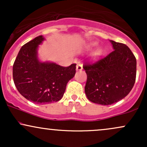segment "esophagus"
Listing matches in <instances>:
<instances>
[{
    "label": "esophagus",
    "mask_w": 147,
    "mask_h": 147,
    "mask_svg": "<svg viewBox=\"0 0 147 147\" xmlns=\"http://www.w3.org/2000/svg\"><path fill=\"white\" fill-rule=\"evenodd\" d=\"M83 69V65L82 63H79L77 65V70H82Z\"/></svg>",
    "instance_id": "obj_1"
}]
</instances>
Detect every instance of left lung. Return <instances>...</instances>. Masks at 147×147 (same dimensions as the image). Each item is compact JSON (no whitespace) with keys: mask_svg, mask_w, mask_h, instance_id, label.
Wrapping results in <instances>:
<instances>
[{"mask_svg":"<svg viewBox=\"0 0 147 147\" xmlns=\"http://www.w3.org/2000/svg\"><path fill=\"white\" fill-rule=\"evenodd\" d=\"M113 51L95 63L83 65L85 93L90 102L111 105L129 93L136 78V59L127 45L111 41Z\"/></svg>","mask_w":147,"mask_h":147,"instance_id":"1","label":"left lung"}]
</instances>
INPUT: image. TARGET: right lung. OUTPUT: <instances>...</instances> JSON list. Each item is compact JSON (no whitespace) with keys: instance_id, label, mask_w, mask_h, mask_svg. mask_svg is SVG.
Instances as JSON below:
<instances>
[{"instance_id":"add662e5","label":"right lung","mask_w":147,"mask_h":147,"mask_svg":"<svg viewBox=\"0 0 147 147\" xmlns=\"http://www.w3.org/2000/svg\"><path fill=\"white\" fill-rule=\"evenodd\" d=\"M43 40V36H38L23 45L13 65V79L18 91L38 104L59 101L76 72L75 63L63 67L39 61L37 50Z\"/></svg>"}]
</instances>
